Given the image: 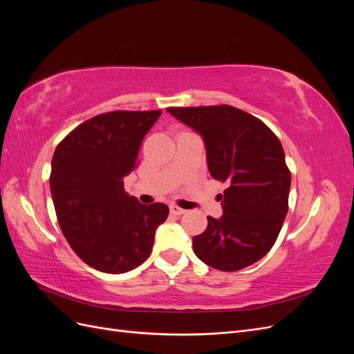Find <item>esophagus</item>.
I'll list each match as a JSON object with an SVG mask.
<instances>
[{
  "instance_id": "1",
  "label": "esophagus",
  "mask_w": 354,
  "mask_h": 354,
  "mask_svg": "<svg viewBox=\"0 0 354 354\" xmlns=\"http://www.w3.org/2000/svg\"><path fill=\"white\" fill-rule=\"evenodd\" d=\"M169 211H171V214H174V216H181V214L186 212V209L180 208L177 205H169Z\"/></svg>"
}]
</instances>
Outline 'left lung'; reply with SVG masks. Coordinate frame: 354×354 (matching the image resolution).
<instances>
[{"instance_id": "obj_1", "label": "left lung", "mask_w": 354, "mask_h": 354, "mask_svg": "<svg viewBox=\"0 0 354 354\" xmlns=\"http://www.w3.org/2000/svg\"><path fill=\"white\" fill-rule=\"evenodd\" d=\"M205 142L214 180L227 183L221 218L208 217L194 238V251L205 264L236 272L272 250L288 212L291 171L279 138L261 120L229 104L168 108Z\"/></svg>"}]
</instances>
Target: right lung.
<instances>
[{"mask_svg": "<svg viewBox=\"0 0 354 354\" xmlns=\"http://www.w3.org/2000/svg\"><path fill=\"white\" fill-rule=\"evenodd\" d=\"M162 111H113L80 124L57 145L50 189L66 241L93 269L120 274L147 260L165 203L142 205L124 189L138 149Z\"/></svg>", "mask_w": 354, "mask_h": 354, "instance_id": "add662e5", "label": "right lung"}]
</instances>
